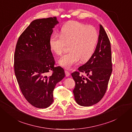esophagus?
<instances>
[{
  "mask_svg": "<svg viewBox=\"0 0 132 132\" xmlns=\"http://www.w3.org/2000/svg\"><path fill=\"white\" fill-rule=\"evenodd\" d=\"M65 74L66 77H69V76H70V73L67 70H65Z\"/></svg>",
  "mask_w": 132,
  "mask_h": 132,
  "instance_id": "obj_1",
  "label": "esophagus"
}]
</instances>
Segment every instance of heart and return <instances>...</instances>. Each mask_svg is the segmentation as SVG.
<instances>
[{
  "label": "heart",
  "mask_w": 132,
  "mask_h": 132,
  "mask_svg": "<svg viewBox=\"0 0 132 132\" xmlns=\"http://www.w3.org/2000/svg\"><path fill=\"white\" fill-rule=\"evenodd\" d=\"M98 39V32L94 27L77 21H70L62 27L59 36H51L49 47L53 53L60 55L65 46L69 45L70 51L59 59L58 63L64 68L70 69L80 59L85 62L91 58L96 48Z\"/></svg>",
  "instance_id": "heart-1"
}]
</instances>
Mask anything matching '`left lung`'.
<instances>
[{"label":"left lung","instance_id":"1","mask_svg":"<svg viewBox=\"0 0 132 132\" xmlns=\"http://www.w3.org/2000/svg\"><path fill=\"white\" fill-rule=\"evenodd\" d=\"M78 70L85 73L87 77L80 76L78 71L71 74L75 82L73 90L75 100L82 106H93L104 96L112 71L111 44L101 25L95 52L88 61L79 68Z\"/></svg>","mask_w":132,"mask_h":132}]
</instances>
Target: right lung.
Segmentation results:
<instances>
[{"instance_id":"obj_1","label":"right lung","mask_w":132,"mask_h":132,"mask_svg":"<svg viewBox=\"0 0 132 132\" xmlns=\"http://www.w3.org/2000/svg\"><path fill=\"white\" fill-rule=\"evenodd\" d=\"M59 23L57 18L32 21L19 37L14 54V70L23 96L31 105L46 109L53 102V91L65 77L61 67H55L49 39ZM52 70V75L46 74Z\"/></svg>"}]
</instances>
